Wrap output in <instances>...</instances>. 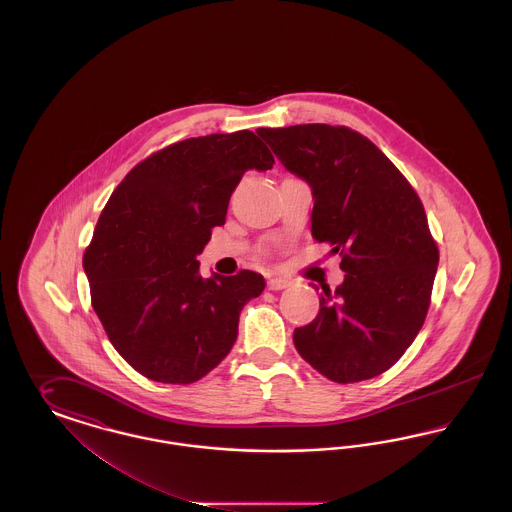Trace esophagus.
<instances>
[{"label":"esophagus","mask_w":512,"mask_h":512,"mask_svg":"<svg viewBox=\"0 0 512 512\" xmlns=\"http://www.w3.org/2000/svg\"><path fill=\"white\" fill-rule=\"evenodd\" d=\"M290 286V280L288 278H270L267 282L268 290L272 292H278V290H284Z\"/></svg>","instance_id":"1"}]
</instances>
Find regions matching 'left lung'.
I'll list each match as a JSON object with an SVG mask.
<instances>
[{
    "instance_id": "8db88e82",
    "label": "left lung",
    "mask_w": 512,
    "mask_h": 512,
    "mask_svg": "<svg viewBox=\"0 0 512 512\" xmlns=\"http://www.w3.org/2000/svg\"><path fill=\"white\" fill-rule=\"evenodd\" d=\"M288 171L311 184V234L340 253L343 284L322 286L317 318L295 328L299 355L338 384L395 365L420 332L439 251L409 180L366 136L330 124L259 128Z\"/></svg>"
}]
</instances>
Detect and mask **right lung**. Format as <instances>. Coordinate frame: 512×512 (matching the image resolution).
Instances as JSON below:
<instances>
[{
    "instance_id": "obj_1",
    "label": "right lung",
    "mask_w": 512,
    "mask_h": 512,
    "mask_svg": "<svg viewBox=\"0 0 512 512\" xmlns=\"http://www.w3.org/2000/svg\"><path fill=\"white\" fill-rule=\"evenodd\" d=\"M272 165L251 130L188 138L138 163L103 207L82 259L92 307L122 359L149 380L192 384L230 353L265 278H203L197 255L245 171Z\"/></svg>"
}]
</instances>
